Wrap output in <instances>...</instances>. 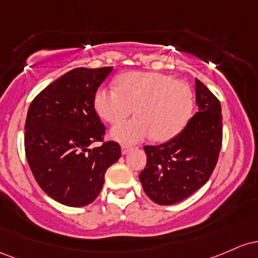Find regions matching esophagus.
<instances>
[{
	"label": "esophagus",
	"instance_id": "esophagus-1",
	"mask_svg": "<svg viewBox=\"0 0 258 258\" xmlns=\"http://www.w3.org/2000/svg\"><path fill=\"white\" fill-rule=\"evenodd\" d=\"M130 150H132V147L128 146V145H121V153H123V155H126Z\"/></svg>",
	"mask_w": 258,
	"mask_h": 258
}]
</instances>
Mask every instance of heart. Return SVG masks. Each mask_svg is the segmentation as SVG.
Returning a JSON list of instances; mask_svg holds the SVG:
<instances>
[{
  "instance_id": "b5f03b06",
  "label": "heart",
  "mask_w": 258,
  "mask_h": 258,
  "mask_svg": "<svg viewBox=\"0 0 258 258\" xmlns=\"http://www.w3.org/2000/svg\"><path fill=\"white\" fill-rule=\"evenodd\" d=\"M118 89L101 88L95 95V109L107 123L126 118L134 108L137 117L115 124L111 138L123 144L172 140L191 120L195 97L187 84L170 75L132 72L120 75Z\"/></svg>"
}]
</instances>
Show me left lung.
Masks as SVG:
<instances>
[{
  "instance_id": "8db88e82",
  "label": "left lung",
  "mask_w": 258,
  "mask_h": 258,
  "mask_svg": "<svg viewBox=\"0 0 258 258\" xmlns=\"http://www.w3.org/2000/svg\"><path fill=\"white\" fill-rule=\"evenodd\" d=\"M199 112L178 137L145 146L147 163L139 175L144 191L158 205L176 204L207 183L218 161L223 124L221 102L195 79Z\"/></svg>"
}]
</instances>
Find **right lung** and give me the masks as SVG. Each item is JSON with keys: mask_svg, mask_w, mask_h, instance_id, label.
Returning <instances> with one entry per match:
<instances>
[{"mask_svg": "<svg viewBox=\"0 0 258 258\" xmlns=\"http://www.w3.org/2000/svg\"><path fill=\"white\" fill-rule=\"evenodd\" d=\"M112 67L75 68L46 86L30 103L25 121V155L40 187L69 207L97 198L105 173L120 157V146L103 142L106 128L95 111L98 86Z\"/></svg>", "mask_w": 258, "mask_h": 258, "instance_id": "right-lung-1", "label": "right lung"}]
</instances>
